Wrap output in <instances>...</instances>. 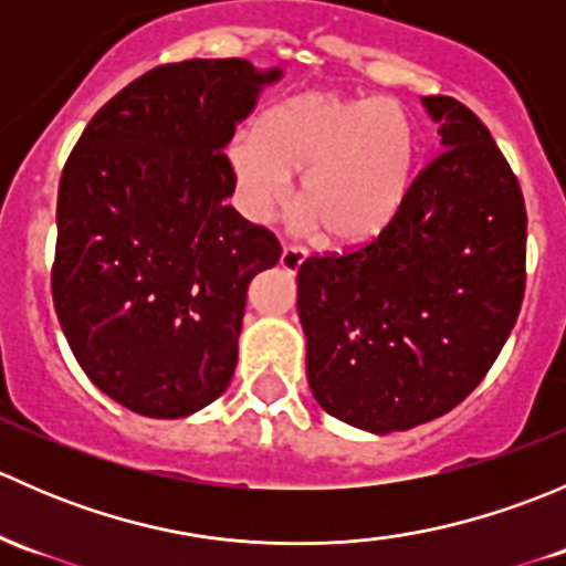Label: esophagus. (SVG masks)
<instances>
[{"instance_id":"esophagus-1","label":"esophagus","mask_w":566,"mask_h":566,"mask_svg":"<svg viewBox=\"0 0 566 566\" xmlns=\"http://www.w3.org/2000/svg\"><path fill=\"white\" fill-rule=\"evenodd\" d=\"M304 260H306V251H304V249H298V247H284L282 256H279V265H282L284 271L295 273L301 265H304Z\"/></svg>"}]
</instances>
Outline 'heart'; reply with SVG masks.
Segmentation results:
<instances>
[{
    "instance_id": "obj_1",
    "label": "heart",
    "mask_w": 566,
    "mask_h": 566,
    "mask_svg": "<svg viewBox=\"0 0 566 566\" xmlns=\"http://www.w3.org/2000/svg\"><path fill=\"white\" fill-rule=\"evenodd\" d=\"M421 142L416 119L389 98H345L312 90L265 114L260 130L230 142L241 208L265 221L301 175V219L336 247L378 238L413 191Z\"/></svg>"
}]
</instances>
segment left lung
I'll list each match as a JSON object with an SVG mask.
<instances>
[{"label": "left lung", "mask_w": 566, "mask_h": 566, "mask_svg": "<svg viewBox=\"0 0 566 566\" xmlns=\"http://www.w3.org/2000/svg\"><path fill=\"white\" fill-rule=\"evenodd\" d=\"M443 153L373 243L298 271L317 405L386 436L460 405L499 358L526 287V205L482 119L421 98Z\"/></svg>", "instance_id": "1"}]
</instances>
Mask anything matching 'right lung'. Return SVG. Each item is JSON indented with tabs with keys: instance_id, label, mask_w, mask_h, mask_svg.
Instances as JSON below:
<instances>
[{
	"instance_id": "right-lung-1",
	"label": "right lung",
	"mask_w": 566,
	"mask_h": 566,
	"mask_svg": "<svg viewBox=\"0 0 566 566\" xmlns=\"http://www.w3.org/2000/svg\"><path fill=\"white\" fill-rule=\"evenodd\" d=\"M282 67H153L90 119L56 199L54 310L78 367L150 419H182L230 386L251 279L279 241L227 199L224 150Z\"/></svg>"
}]
</instances>
